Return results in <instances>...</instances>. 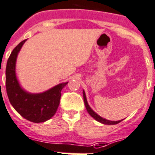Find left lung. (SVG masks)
I'll return each mask as SVG.
<instances>
[{"label": "left lung", "mask_w": 155, "mask_h": 155, "mask_svg": "<svg viewBox=\"0 0 155 155\" xmlns=\"http://www.w3.org/2000/svg\"><path fill=\"white\" fill-rule=\"evenodd\" d=\"M83 98H84V105H85V107H86L87 111L88 113L93 117L96 121H99V122L102 123V124H104V125H116L117 123L121 122L122 120H119V121H110V120H107V119H105L104 117H102L101 116H100L98 114H96V112L94 111L90 107V106L88 105V101H87V98H86V95H85V92L83 90Z\"/></svg>", "instance_id": "1"}]
</instances>
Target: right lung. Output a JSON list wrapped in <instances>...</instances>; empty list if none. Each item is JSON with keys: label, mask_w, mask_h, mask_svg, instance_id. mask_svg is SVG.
Instances as JSON below:
<instances>
[{"label": "right lung", "mask_w": 155, "mask_h": 155, "mask_svg": "<svg viewBox=\"0 0 155 155\" xmlns=\"http://www.w3.org/2000/svg\"><path fill=\"white\" fill-rule=\"evenodd\" d=\"M26 40L12 51L6 67V90L9 101L22 117L34 123L44 122L54 116L61 97V91L68 82H63L43 92L31 93L21 86L16 75L18 55Z\"/></svg>", "instance_id": "add662e5"}]
</instances>
